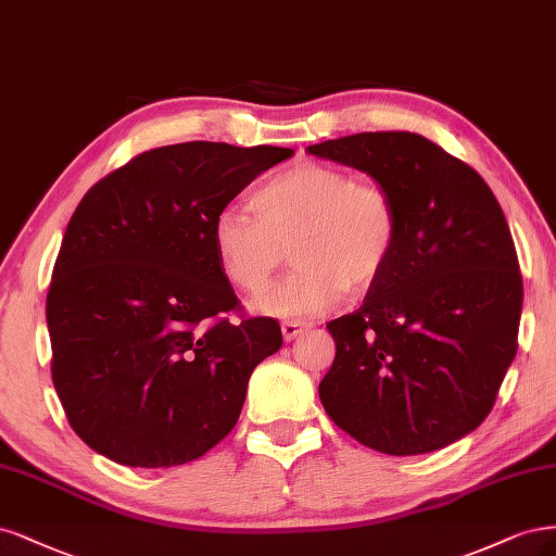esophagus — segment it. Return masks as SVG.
<instances>
[{"label":"esophagus","mask_w":556,"mask_h":556,"mask_svg":"<svg viewBox=\"0 0 556 556\" xmlns=\"http://www.w3.org/2000/svg\"><path fill=\"white\" fill-rule=\"evenodd\" d=\"M307 330H309V326L304 324V320H286V324H281V334L286 342H291V339H295L298 334L307 332Z\"/></svg>","instance_id":"34e87169"}]
</instances>
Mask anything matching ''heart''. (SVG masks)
Returning a JSON list of instances; mask_svg holds the SVG:
<instances>
[{
    "mask_svg": "<svg viewBox=\"0 0 556 556\" xmlns=\"http://www.w3.org/2000/svg\"><path fill=\"white\" fill-rule=\"evenodd\" d=\"M256 217L226 207L212 224V249L236 289L258 295L291 247L298 263L258 309L279 318L318 316L381 277L400 240V212L386 187L355 182L342 168L300 161L252 193Z\"/></svg>",
    "mask_w": 556,
    "mask_h": 556,
    "instance_id": "heart-1",
    "label": "heart"
}]
</instances>
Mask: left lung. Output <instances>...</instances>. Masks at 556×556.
I'll list each match as a JSON object with an SVG mask.
<instances>
[{"label":"left lung","instance_id":"1","mask_svg":"<svg viewBox=\"0 0 556 556\" xmlns=\"http://www.w3.org/2000/svg\"><path fill=\"white\" fill-rule=\"evenodd\" d=\"M318 159L390 191L400 240L363 307L328 324L337 353L318 397L337 427L386 455L451 445L488 418L517 353L522 275L485 180L418 134L318 142Z\"/></svg>","mask_w":556,"mask_h":556}]
</instances>
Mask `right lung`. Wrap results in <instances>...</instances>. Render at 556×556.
<instances>
[{
	"label": "right lung",
	"instance_id": "obj_1",
	"mask_svg": "<svg viewBox=\"0 0 556 556\" xmlns=\"http://www.w3.org/2000/svg\"><path fill=\"white\" fill-rule=\"evenodd\" d=\"M291 148L193 140L142 152L71 217L46 318L52 383L74 432L124 467L199 459L236 427L275 318L230 324L212 249L217 214Z\"/></svg>",
	"mask_w": 556,
	"mask_h": 556
}]
</instances>
